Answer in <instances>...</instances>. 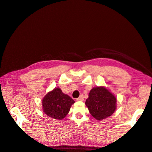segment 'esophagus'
I'll return each mask as SVG.
<instances>
[{"label": "esophagus", "instance_id": "obj_1", "mask_svg": "<svg viewBox=\"0 0 152 152\" xmlns=\"http://www.w3.org/2000/svg\"><path fill=\"white\" fill-rule=\"evenodd\" d=\"M83 100H84L83 94H81L79 98L77 99V101H83Z\"/></svg>", "mask_w": 152, "mask_h": 152}]
</instances>
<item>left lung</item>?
I'll return each mask as SVG.
<instances>
[{
	"instance_id": "1",
	"label": "left lung",
	"mask_w": 152,
	"mask_h": 152,
	"mask_svg": "<svg viewBox=\"0 0 152 152\" xmlns=\"http://www.w3.org/2000/svg\"><path fill=\"white\" fill-rule=\"evenodd\" d=\"M85 104L93 117L97 121H102L114 113L116 98L104 87H96L90 91Z\"/></svg>"
}]
</instances>
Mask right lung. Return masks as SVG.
Wrapping results in <instances>:
<instances>
[{"label":"right lung","mask_w":152,"mask_h":152,"mask_svg":"<svg viewBox=\"0 0 152 152\" xmlns=\"http://www.w3.org/2000/svg\"><path fill=\"white\" fill-rule=\"evenodd\" d=\"M74 102L69 96L62 92L61 88H55L43 99V111L50 118L61 120L67 116Z\"/></svg>","instance_id":"add662e5"}]
</instances>
